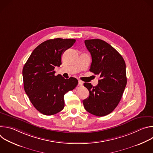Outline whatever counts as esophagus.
<instances>
[{
  "instance_id": "1",
  "label": "esophagus",
  "mask_w": 153,
  "mask_h": 153,
  "mask_svg": "<svg viewBox=\"0 0 153 153\" xmlns=\"http://www.w3.org/2000/svg\"><path fill=\"white\" fill-rule=\"evenodd\" d=\"M78 82H79V85L80 86H82V85H83V82H82V81L79 80Z\"/></svg>"
}]
</instances>
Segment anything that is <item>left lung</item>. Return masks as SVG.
<instances>
[{
  "label": "left lung",
  "mask_w": 153,
  "mask_h": 153,
  "mask_svg": "<svg viewBox=\"0 0 153 153\" xmlns=\"http://www.w3.org/2000/svg\"><path fill=\"white\" fill-rule=\"evenodd\" d=\"M85 44L92 57L90 71L99 76L100 79L96 86L84 83L90 96L83 104L88 113L105 116L114 111L122 97L127 82L125 62L112 46L102 40H85Z\"/></svg>",
  "instance_id": "1"
}]
</instances>
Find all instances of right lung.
<instances>
[{"instance_id":"right-lung-1","label":"right lung","mask_w":153,"mask_h":153,"mask_svg":"<svg viewBox=\"0 0 153 153\" xmlns=\"http://www.w3.org/2000/svg\"><path fill=\"white\" fill-rule=\"evenodd\" d=\"M76 40L56 38L42 42L32 52L22 70L24 90L30 100L40 113L51 116L62 111L64 95L78 84L74 77L55 76V67L62 64L63 53Z\"/></svg>"}]
</instances>
